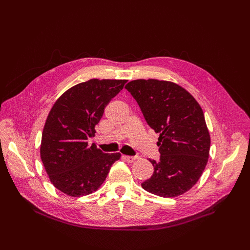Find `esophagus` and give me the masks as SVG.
<instances>
[{
    "label": "esophagus",
    "mask_w": 250,
    "mask_h": 250,
    "mask_svg": "<svg viewBox=\"0 0 250 250\" xmlns=\"http://www.w3.org/2000/svg\"><path fill=\"white\" fill-rule=\"evenodd\" d=\"M124 160L127 162V163H132V162H134L135 160H137V157L135 156H128V155H123L122 156Z\"/></svg>",
    "instance_id": "obj_1"
}]
</instances>
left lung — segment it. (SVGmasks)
<instances>
[{
	"mask_svg": "<svg viewBox=\"0 0 250 250\" xmlns=\"http://www.w3.org/2000/svg\"><path fill=\"white\" fill-rule=\"evenodd\" d=\"M125 88L138 102L147 124L160 133V161L144 190L176 197L195 186L208 164L210 139L203 111L194 97L173 82L139 79Z\"/></svg>",
	"mask_w": 250,
	"mask_h": 250,
	"instance_id": "left-lung-1",
	"label": "left lung"
}]
</instances>
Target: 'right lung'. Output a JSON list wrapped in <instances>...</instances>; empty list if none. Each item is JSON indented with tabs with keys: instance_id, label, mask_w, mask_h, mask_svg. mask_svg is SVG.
<instances>
[{
	"instance_id": "1",
	"label": "right lung",
	"mask_w": 250,
	"mask_h": 250,
	"mask_svg": "<svg viewBox=\"0 0 250 250\" xmlns=\"http://www.w3.org/2000/svg\"><path fill=\"white\" fill-rule=\"evenodd\" d=\"M127 80L90 79L67 89L53 105L43 127L41 157L51 183L80 197L104 183L120 153H104L87 140L95 135L104 108Z\"/></svg>"
}]
</instances>
